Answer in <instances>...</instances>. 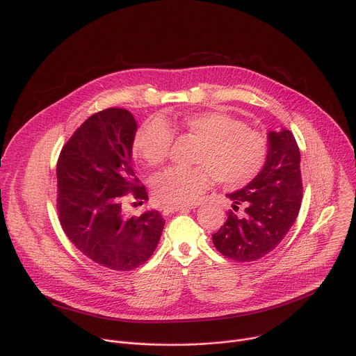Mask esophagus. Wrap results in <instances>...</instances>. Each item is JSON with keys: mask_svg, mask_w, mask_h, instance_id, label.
<instances>
[{"mask_svg": "<svg viewBox=\"0 0 356 356\" xmlns=\"http://www.w3.org/2000/svg\"><path fill=\"white\" fill-rule=\"evenodd\" d=\"M195 206H198V204H188V206H165L162 210H163V214H170V213H175V211L190 210V209H194Z\"/></svg>", "mask_w": 356, "mask_h": 356, "instance_id": "obj_1", "label": "esophagus"}]
</instances>
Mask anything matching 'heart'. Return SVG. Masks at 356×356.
<instances>
[{"label": "heart", "mask_w": 356, "mask_h": 356, "mask_svg": "<svg viewBox=\"0 0 356 356\" xmlns=\"http://www.w3.org/2000/svg\"><path fill=\"white\" fill-rule=\"evenodd\" d=\"M173 132L198 140L193 168H169L155 176L152 191L166 204H188L204 193L211 176L222 186H242L264 168L269 154L268 136L225 113H190L176 121L154 118L136 131L132 149L138 159L155 168L172 150Z\"/></svg>", "instance_id": "obj_1"}]
</instances>
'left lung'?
I'll return each instance as SVG.
<instances>
[{
    "instance_id": "left-lung-1",
    "label": "left lung",
    "mask_w": 356,
    "mask_h": 356,
    "mask_svg": "<svg viewBox=\"0 0 356 356\" xmlns=\"http://www.w3.org/2000/svg\"><path fill=\"white\" fill-rule=\"evenodd\" d=\"M232 210L213 235L217 250L236 262H252L272 252L291 228L302 197L300 150L289 129L269 132V154L262 172L246 187L228 194Z\"/></svg>"
}]
</instances>
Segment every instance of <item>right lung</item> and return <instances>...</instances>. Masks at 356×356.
Listing matches in <instances>:
<instances>
[{"label": "right lung", "instance_id": "right-lung-1", "mask_svg": "<svg viewBox=\"0 0 356 356\" xmlns=\"http://www.w3.org/2000/svg\"><path fill=\"white\" fill-rule=\"evenodd\" d=\"M135 132L129 111H98L63 145L56 168V209L65 234L88 259L118 272L143 265L165 227L159 211H124L128 197L147 198L131 168Z\"/></svg>", "mask_w": 356, "mask_h": 356}]
</instances>
